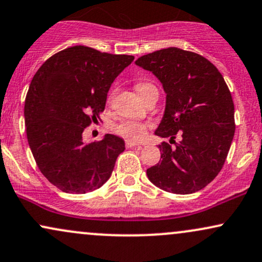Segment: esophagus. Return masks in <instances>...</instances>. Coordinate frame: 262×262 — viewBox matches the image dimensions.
Instances as JSON below:
<instances>
[{
	"label": "esophagus",
	"mask_w": 262,
	"mask_h": 262,
	"mask_svg": "<svg viewBox=\"0 0 262 262\" xmlns=\"http://www.w3.org/2000/svg\"><path fill=\"white\" fill-rule=\"evenodd\" d=\"M137 145H139L137 141H132V140L125 141V146L127 147H134V146H137Z\"/></svg>",
	"instance_id": "esophagus-1"
}]
</instances>
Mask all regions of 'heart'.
I'll use <instances>...</instances> for the list:
<instances>
[{
    "mask_svg": "<svg viewBox=\"0 0 262 262\" xmlns=\"http://www.w3.org/2000/svg\"><path fill=\"white\" fill-rule=\"evenodd\" d=\"M135 89L143 97L151 90L156 89V86L150 81H139L135 85ZM147 124L144 122L135 121V119H127L115 125V132L121 137L128 140H140L146 134Z\"/></svg>",
    "mask_w": 262,
    "mask_h": 262,
    "instance_id": "1",
    "label": "heart"
}]
</instances>
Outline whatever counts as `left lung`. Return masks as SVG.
<instances>
[{"label": "left lung", "mask_w": 262, "mask_h": 262, "mask_svg": "<svg viewBox=\"0 0 262 262\" xmlns=\"http://www.w3.org/2000/svg\"><path fill=\"white\" fill-rule=\"evenodd\" d=\"M135 64L161 81L166 107L155 134L181 141L159 145L161 159L146 169L162 190L191 194L206 187L222 169L234 137V103L219 69L203 56L178 47L141 56Z\"/></svg>", "instance_id": "1"}]
</instances>
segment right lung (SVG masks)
Instances as JSON below:
<instances>
[{
	"instance_id": "add662e5",
	"label": "right lung",
	"mask_w": 262,
	"mask_h": 262,
	"mask_svg": "<svg viewBox=\"0 0 262 262\" xmlns=\"http://www.w3.org/2000/svg\"><path fill=\"white\" fill-rule=\"evenodd\" d=\"M133 59L79 45L55 53L34 75L24 105L28 143L41 173L59 190L89 193L111 177L124 140L106 134L86 144L83 132L97 121L113 80Z\"/></svg>"
}]
</instances>
